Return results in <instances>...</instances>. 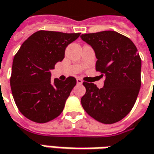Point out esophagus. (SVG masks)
Returning <instances> with one entry per match:
<instances>
[{
  "instance_id": "34e87169",
  "label": "esophagus",
  "mask_w": 154,
  "mask_h": 154,
  "mask_svg": "<svg viewBox=\"0 0 154 154\" xmlns=\"http://www.w3.org/2000/svg\"><path fill=\"white\" fill-rule=\"evenodd\" d=\"M77 84H82V79H81V78H79V77H78V78H77Z\"/></svg>"
}]
</instances>
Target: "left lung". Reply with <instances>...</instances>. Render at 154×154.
<instances>
[{
  "mask_svg": "<svg viewBox=\"0 0 154 154\" xmlns=\"http://www.w3.org/2000/svg\"><path fill=\"white\" fill-rule=\"evenodd\" d=\"M81 38L93 48L95 70L105 77L101 88L83 82L82 107L98 122L117 123L131 111L139 94L141 60L137 48L130 38L112 30L82 34Z\"/></svg>",
  "mask_w": 154,
  "mask_h": 154,
  "instance_id": "left-lung-1",
  "label": "left lung"
}]
</instances>
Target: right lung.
Masks as SVG:
<instances>
[{
	"label": "right lung",
	"instance_id": "add662e5",
	"mask_svg": "<svg viewBox=\"0 0 154 154\" xmlns=\"http://www.w3.org/2000/svg\"><path fill=\"white\" fill-rule=\"evenodd\" d=\"M80 33L39 30L21 45L13 61L10 85L14 101L25 118L43 124L60 116L76 78L51 80L50 70L65 58V50Z\"/></svg>",
	"mask_w": 154,
	"mask_h": 154
}]
</instances>
